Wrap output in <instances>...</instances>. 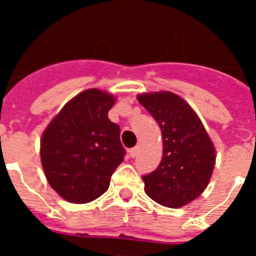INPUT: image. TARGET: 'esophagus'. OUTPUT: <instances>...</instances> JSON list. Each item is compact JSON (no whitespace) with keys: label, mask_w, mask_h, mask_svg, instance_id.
<instances>
[{"label":"esophagus","mask_w":256,"mask_h":256,"mask_svg":"<svg viewBox=\"0 0 256 256\" xmlns=\"http://www.w3.org/2000/svg\"><path fill=\"white\" fill-rule=\"evenodd\" d=\"M138 148H130V151H128V152H130V158H136V156L138 155Z\"/></svg>","instance_id":"1"}]
</instances>
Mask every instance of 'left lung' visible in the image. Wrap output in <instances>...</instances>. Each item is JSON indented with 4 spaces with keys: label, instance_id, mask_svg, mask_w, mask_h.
<instances>
[{
    "label": "left lung",
    "instance_id": "left-lung-1",
    "mask_svg": "<svg viewBox=\"0 0 256 256\" xmlns=\"http://www.w3.org/2000/svg\"><path fill=\"white\" fill-rule=\"evenodd\" d=\"M154 116L162 137V158L144 176V192L166 208L184 206L204 192L216 165V148L194 108L169 91L137 96Z\"/></svg>",
    "mask_w": 256,
    "mask_h": 256
}]
</instances>
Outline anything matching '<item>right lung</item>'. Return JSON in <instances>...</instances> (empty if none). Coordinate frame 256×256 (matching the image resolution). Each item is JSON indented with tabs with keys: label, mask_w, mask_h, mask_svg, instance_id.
Here are the masks:
<instances>
[{
	"label": "right lung",
	"mask_w": 256,
	"mask_h": 256,
	"mask_svg": "<svg viewBox=\"0 0 256 256\" xmlns=\"http://www.w3.org/2000/svg\"><path fill=\"white\" fill-rule=\"evenodd\" d=\"M115 96L90 88L68 101L40 138V162L50 186L72 204H86L108 191L124 160L120 128L110 122Z\"/></svg>",
	"instance_id": "1"
}]
</instances>
